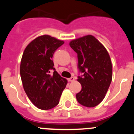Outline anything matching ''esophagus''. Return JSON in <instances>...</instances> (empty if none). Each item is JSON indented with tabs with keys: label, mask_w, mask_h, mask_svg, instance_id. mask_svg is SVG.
I'll use <instances>...</instances> for the list:
<instances>
[{
	"label": "esophagus",
	"mask_w": 134,
	"mask_h": 134,
	"mask_svg": "<svg viewBox=\"0 0 134 134\" xmlns=\"http://www.w3.org/2000/svg\"><path fill=\"white\" fill-rule=\"evenodd\" d=\"M68 80L69 82H72V81H74V77H70V79H68Z\"/></svg>",
	"instance_id": "esophagus-1"
}]
</instances>
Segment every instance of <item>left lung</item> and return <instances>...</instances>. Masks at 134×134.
Listing matches in <instances>:
<instances>
[{
  "instance_id": "1",
  "label": "left lung",
  "mask_w": 134,
  "mask_h": 134,
  "mask_svg": "<svg viewBox=\"0 0 134 134\" xmlns=\"http://www.w3.org/2000/svg\"><path fill=\"white\" fill-rule=\"evenodd\" d=\"M78 56V76L81 91L76 94L78 102L94 107L105 98L112 80V64L107 49L94 36L82 37L70 42Z\"/></svg>"
}]
</instances>
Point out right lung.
Here are the masks:
<instances>
[{
    "instance_id": "right-lung-1",
    "label": "right lung",
    "mask_w": 134,
    "mask_h": 134,
    "mask_svg": "<svg viewBox=\"0 0 134 134\" xmlns=\"http://www.w3.org/2000/svg\"><path fill=\"white\" fill-rule=\"evenodd\" d=\"M64 43L49 35H41L31 41L23 54L20 74L23 88L40 109L55 107L67 85V80L55 71L52 60L55 51Z\"/></svg>"
}]
</instances>
